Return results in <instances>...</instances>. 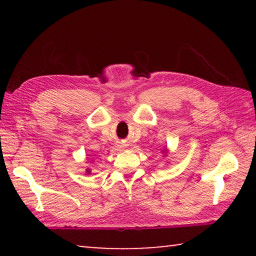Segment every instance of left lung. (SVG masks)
I'll return each instance as SVG.
<instances>
[{
  "label": "left lung",
  "instance_id": "obj_1",
  "mask_svg": "<svg viewBox=\"0 0 256 256\" xmlns=\"http://www.w3.org/2000/svg\"><path fill=\"white\" fill-rule=\"evenodd\" d=\"M164 152H167V150H164Z\"/></svg>",
  "mask_w": 256,
  "mask_h": 256
}]
</instances>
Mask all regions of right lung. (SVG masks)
<instances>
[{
  "instance_id": "right-lung-1",
  "label": "right lung",
  "mask_w": 256,
  "mask_h": 256,
  "mask_svg": "<svg viewBox=\"0 0 256 256\" xmlns=\"http://www.w3.org/2000/svg\"><path fill=\"white\" fill-rule=\"evenodd\" d=\"M86 172H90V170H86Z\"/></svg>"
}]
</instances>
